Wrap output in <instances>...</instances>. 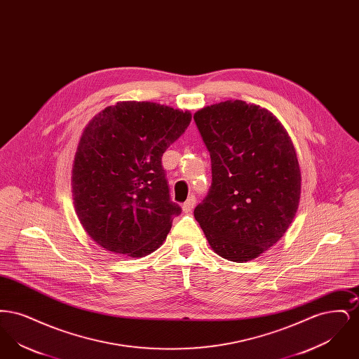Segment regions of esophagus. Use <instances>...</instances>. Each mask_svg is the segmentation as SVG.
I'll list each match as a JSON object with an SVG mask.
<instances>
[{"instance_id": "34e87169", "label": "esophagus", "mask_w": 359, "mask_h": 359, "mask_svg": "<svg viewBox=\"0 0 359 359\" xmlns=\"http://www.w3.org/2000/svg\"><path fill=\"white\" fill-rule=\"evenodd\" d=\"M195 205H196V199H195L194 195H191L187 201L183 203V211H184V212L192 211V208L195 207Z\"/></svg>"}]
</instances>
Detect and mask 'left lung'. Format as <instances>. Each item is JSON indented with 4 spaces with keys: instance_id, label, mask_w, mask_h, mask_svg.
I'll return each instance as SVG.
<instances>
[{
    "instance_id": "8db88e82",
    "label": "left lung",
    "mask_w": 359,
    "mask_h": 359,
    "mask_svg": "<svg viewBox=\"0 0 359 359\" xmlns=\"http://www.w3.org/2000/svg\"><path fill=\"white\" fill-rule=\"evenodd\" d=\"M194 120L212 173L195 219L218 256L250 261L272 248L296 215L302 173L294 147L271 111L239 100L207 106Z\"/></svg>"
}]
</instances>
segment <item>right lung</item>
<instances>
[{
	"label": "right lung",
	"instance_id": "obj_1",
	"mask_svg": "<svg viewBox=\"0 0 359 359\" xmlns=\"http://www.w3.org/2000/svg\"><path fill=\"white\" fill-rule=\"evenodd\" d=\"M191 113L154 102H118L86 126L72 165V196L86 233L103 249L151 255L182 212L170 198L163 154Z\"/></svg>",
	"mask_w": 359,
	"mask_h": 359
}]
</instances>
